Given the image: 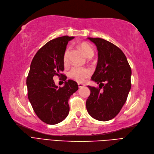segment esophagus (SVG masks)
Here are the masks:
<instances>
[{
	"label": "esophagus",
	"mask_w": 154,
	"mask_h": 154,
	"mask_svg": "<svg viewBox=\"0 0 154 154\" xmlns=\"http://www.w3.org/2000/svg\"><path fill=\"white\" fill-rule=\"evenodd\" d=\"M78 86H79V88H84V86H85V85H84V84H81V83H79Z\"/></svg>",
	"instance_id": "obj_1"
}]
</instances>
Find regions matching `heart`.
<instances>
[{
  "instance_id": "b5f03b06",
  "label": "heart",
  "mask_w": 154,
  "mask_h": 154,
  "mask_svg": "<svg viewBox=\"0 0 154 154\" xmlns=\"http://www.w3.org/2000/svg\"><path fill=\"white\" fill-rule=\"evenodd\" d=\"M79 47H80L84 55L86 56V57L93 56V50L91 46L89 45L88 44L86 43H82L79 45ZM69 54H70V50L67 49L66 52H64L63 57V61L64 63H67L68 61ZM90 74L91 71L88 68L77 66L72 67L70 72H69V75H70V77L79 82H82L84 80V79L90 76Z\"/></svg>"
}]
</instances>
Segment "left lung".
<instances>
[{"label":"left lung","mask_w":154,"mask_h":154,"mask_svg":"<svg viewBox=\"0 0 154 154\" xmlns=\"http://www.w3.org/2000/svg\"><path fill=\"white\" fill-rule=\"evenodd\" d=\"M88 39L97 47L98 62L91 81L99 84V88L88 86L91 93L86 109L95 120L108 121L118 115L127 100L131 88V68L125 54L115 45L102 38Z\"/></svg>","instance_id":"left-lung-1"}]
</instances>
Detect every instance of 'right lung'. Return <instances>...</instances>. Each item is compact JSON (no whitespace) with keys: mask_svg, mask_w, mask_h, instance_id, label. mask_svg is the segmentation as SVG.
<instances>
[{"mask_svg":"<svg viewBox=\"0 0 154 154\" xmlns=\"http://www.w3.org/2000/svg\"><path fill=\"white\" fill-rule=\"evenodd\" d=\"M73 38L64 36L49 41L37 52L31 64L27 78L29 100L38 117L49 125L60 123L67 117L68 100L79 89L77 83L70 79L62 88L53 80L54 76H64L61 73L64 70V54L68 42Z\"/></svg>","mask_w":154,"mask_h":154,"instance_id":"add662e5","label":"right lung"}]
</instances>
